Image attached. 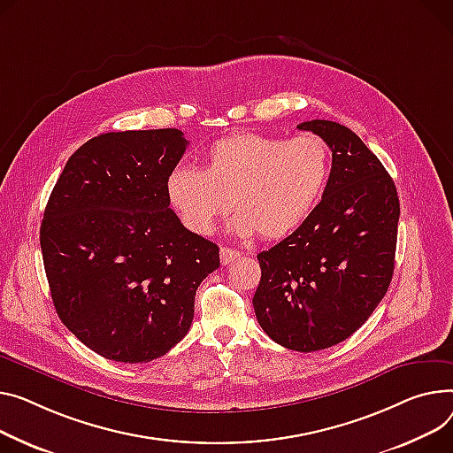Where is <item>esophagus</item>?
I'll return each mask as SVG.
<instances>
[{
    "label": "esophagus",
    "mask_w": 453,
    "mask_h": 453,
    "mask_svg": "<svg viewBox=\"0 0 453 453\" xmlns=\"http://www.w3.org/2000/svg\"><path fill=\"white\" fill-rule=\"evenodd\" d=\"M238 257H240V251L231 250V248H220V262H222V265L231 264V262L236 260Z\"/></svg>",
    "instance_id": "1"
}]
</instances>
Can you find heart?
<instances>
[{
    "mask_svg": "<svg viewBox=\"0 0 453 453\" xmlns=\"http://www.w3.org/2000/svg\"><path fill=\"white\" fill-rule=\"evenodd\" d=\"M331 171L324 138L293 140L238 133L209 147L205 169L178 165L167 176V198L182 224L209 234L231 207L234 233L277 240L295 233L319 205Z\"/></svg>",
    "mask_w": 453,
    "mask_h": 453,
    "instance_id": "heart-1",
    "label": "heart"
}]
</instances>
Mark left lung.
Masks as SVG:
<instances>
[{
  "instance_id": "8db88e82",
  "label": "left lung",
  "mask_w": 453,
  "mask_h": 453,
  "mask_svg": "<svg viewBox=\"0 0 453 453\" xmlns=\"http://www.w3.org/2000/svg\"><path fill=\"white\" fill-rule=\"evenodd\" d=\"M296 127L326 140L331 173L311 217L257 255L253 308L269 339L310 353L346 341L379 306L394 275L401 205L394 180L351 129L329 119Z\"/></svg>"
}]
</instances>
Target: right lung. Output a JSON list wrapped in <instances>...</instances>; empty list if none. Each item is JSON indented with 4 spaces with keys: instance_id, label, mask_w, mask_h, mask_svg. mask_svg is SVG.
<instances>
[{
    "instance_id": "add662e5",
    "label": "right lung",
    "mask_w": 453,
    "mask_h": 453,
    "mask_svg": "<svg viewBox=\"0 0 453 453\" xmlns=\"http://www.w3.org/2000/svg\"><path fill=\"white\" fill-rule=\"evenodd\" d=\"M178 129L85 142L49 196L40 244L54 308L73 335L116 363H149L182 341L219 246L169 207L167 176L188 147Z\"/></svg>"
}]
</instances>
